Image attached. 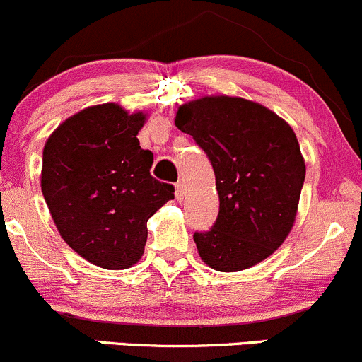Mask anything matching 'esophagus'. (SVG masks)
<instances>
[{
  "label": "esophagus",
  "mask_w": 362,
  "mask_h": 362,
  "mask_svg": "<svg viewBox=\"0 0 362 362\" xmlns=\"http://www.w3.org/2000/svg\"><path fill=\"white\" fill-rule=\"evenodd\" d=\"M176 198L182 200L185 198V188H182V182H176Z\"/></svg>",
  "instance_id": "obj_1"
}]
</instances>
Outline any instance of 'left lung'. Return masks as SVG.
<instances>
[{"mask_svg":"<svg viewBox=\"0 0 362 362\" xmlns=\"http://www.w3.org/2000/svg\"><path fill=\"white\" fill-rule=\"evenodd\" d=\"M176 127L207 153L219 195L209 231L195 233L198 254L223 273L267 259L288 236L305 180L293 129L262 105L205 96L177 108Z\"/></svg>","mask_w":362,"mask_h":362,"instance_id":"left-lung-1","label":"left lung"}]
</instances>
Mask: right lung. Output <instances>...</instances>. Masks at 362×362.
<instances>
[{
    "label": "right lung",
    "mask_w": 362,
    "mask_h": 362,
    "mask_svg": "<svg viewBox=\"0 0 362 362\" xmlns=\"http://www.w3.org/2000/svg\"><path fill=\"white\" fill-rule=\"evenodd\" d=\"M145 120L117 103L95 105L62 122L42 150L41 189L58 233L105 269L141 259L146 223L174 198V186L150 174L153 153L136 138Z\"/></svg>",
    "instance_id": "obj_1"
}]
</instances>
